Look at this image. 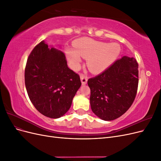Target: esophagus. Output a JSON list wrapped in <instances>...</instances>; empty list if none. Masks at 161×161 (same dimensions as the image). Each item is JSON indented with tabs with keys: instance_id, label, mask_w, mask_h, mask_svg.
Segmentation results:
<instances>
[{
	"instance_id": "esophagus-1",
	"label": "esophagus",
	"mask_w": 161,
	"mask_h": 161,
	"mask_svg": "<svg viewBox=\"0 0 161 161\" xmlns=\"http://www.w3.org/2000/svg\"><path fill=\"white\" fill-rule=\"evenodd\" d=\"M87 80H88V78H87L86 76H85L84 75H80V80H81L82 85H85L86 84Z\"/></svg>"
}]
</instances>
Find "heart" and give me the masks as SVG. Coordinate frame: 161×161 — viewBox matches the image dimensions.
<instances>
[{
	"instance_id": "1",
	"label": "heart",
	"mask_w": 161,
	"mask_h": 161,
	"mask_svg": "<svg viewBox=\"0 0 161 161\" xmlns=\"http://www.w3.org/2000/svg\"><path fill=\"white\" fill-rule=\"evenodd\" d=\"M75 50L67 52L71 66L76 69L81 62L80 56L88 58L87 66L93 73H101L113 64L120 53L118 43L98 42L90 38H81L75 43Z\"/></svg>"
}]
</instances>
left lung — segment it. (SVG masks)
<instances>
[{
  "instance_id": "obj_1",
  "label": "left lung",
  "mask_w": 161,
  "mask_h": 161,
  "mask_svg": "<svg viewBox=\"0 0 161 161\" xmlns=\"http://www.w3.org/2000/svg\"><path fill=\"white\" fill-rule=\"evenodd\" d=\"M138 69L134 58L123 56L101 74L88 80L91 108L97 117L111 121L128 110L138 90Z\"/></svg>"
}]
</instances>
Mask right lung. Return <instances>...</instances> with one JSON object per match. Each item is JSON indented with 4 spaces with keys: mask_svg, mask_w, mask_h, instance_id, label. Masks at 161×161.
<instances>
[{
    "mask_svg": "<svg viewBox=\"0 0 161 161\" xmlns=\"http://www.w3.org/2000/svg\"><path fill=\"white\" fill-rule=\"evenodd\" d=\"M25 83L36 109L53 119L69 110L81 86L79 75L68 67L64 53L49 47L44 41L33 48L27 58Z\"/></svg>",
    "mask_w": 161,
    "mask_h": 161,
    "instance_id": "right-lung-1",
    "label": "right lung"
}]
</instances>
